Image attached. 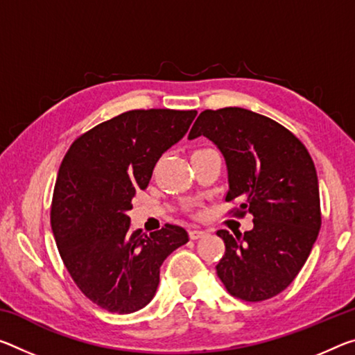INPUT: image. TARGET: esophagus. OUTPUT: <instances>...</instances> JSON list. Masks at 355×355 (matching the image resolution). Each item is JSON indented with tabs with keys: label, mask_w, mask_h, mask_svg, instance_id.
<instances>
[{
	"label": "esophagus",
	"mask_w": 355,
	"mask_h": 355,
	"mask_svg": "<svg viewBox=\"0 0 355 355\" xmlns=\"http://www.w3.org/2000/svg\"><path fill=\"white\" fill-rule=\"evenodd\" d=\"M205 235H207V230H200V229L189 230V239L191 240H198V239L205 237Z\"/></svg>",
	"instance_id": "esophagus-1"
}]
</instances>
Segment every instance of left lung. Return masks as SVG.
<instances>
[{
	"label": "left lung",
	"instance_id": "8db88e82",
	"mask_svg": "<svg viewBox=\"0 0 355 355\" xmlns=\"http://www.w3.org/2000/svg\"><path fill=\"white\" fill-rule=\"evenodd\" d=\"M205 136L227 164V202L252 215L241 235L218 230L226 251L216 273L230 295L262 302L278 295L305 266L320 229L318 173L305 145L272 118L241 107L204 110L188 139Z\"/></svg>",
	"mask_w": 355,
	"mask_h": 355
}]
</instances>
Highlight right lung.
I'll return each mask as SVG.
<instances>
[{
	"instance_id": "1",
	"label": "right lung",
	"mask_w": 355,
	"mask_h": 355,
	"mask_svg": "<svg viewBox=\"0 0 355 355\" xmlns=\"http://www.w3.org/2000/svg\"><path fill=\"white\" fill-rule=\"evenodd\" d=\"M196 115L198 110H129L83 132L66 151L50 223L71 278L107 311L128 314L150 303L164 259L188 243L187 230L173 224L150 235L131 230L128 210Z\"/></svg>"
}]
</instances>
